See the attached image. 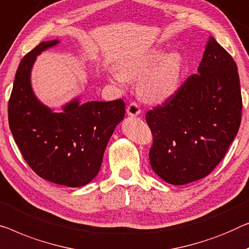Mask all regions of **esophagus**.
Segmentation results:
<instances>
[{
	"label": "esophagus",
	"mask_w": 249,
	"mask_h": 249,
	"mask_svg": "<svg viewBox=\"0 0 249 249\" xmlns=\"http://www.w3.org/2000/svg\"><path fill=\"white\" fill-rule=\"evenodd\" d=\"M126 112H127L128 116H137V115L141 114V109L137 104L135 103H132L129 104L127 106V108H126Z\"/></svg>",
	"instance_id": "34e87169"
}]
</instances>
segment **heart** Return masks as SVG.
<instances>
[{
	"label": "heart",
	"mask_w": 249,
	"mask_h": 249,
	"mask_svg": "<svg viewBox=\"0 0 249 249\" xmlns=\"http://www.w3.org/2000/svg\"><path fill=\"white\" fill-rule=\"evenodd\" d=\"M121 71L112 70L109 78L114 84L126 87L128 80L137 79V91L152 103L168 101L179 90L182 77V60L177 53L153 48L129 58L120 66Z\"/></svg>",
	"instance_id": "b5f03b06"
}]
</instances>
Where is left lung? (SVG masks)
Here are the masks:
<instances>
[{
	"mask_svg": "<svg viewBox=\"0 0 249 249\" xmlns=\"http://www.w3.org/2000/svg\"><path fill=\"white\" fill-rule=\"evenodd\" d=\"M239 75L231 55L209 36L198 73L146 113L152 170L173 185L207 177L225 157L242 121Z\"/></svg>",
	"mask_w": 249,
	"mask_h": 249,
	"instance_id": "1",
	"label": "left lung"
}]
</instances>
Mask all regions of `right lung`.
I'll return each instance as SVG.
<instances>
[{"mask_svg": "<svg viewBox=\"0 0 249 249\" xmlns=\"http://www.w3.org/2000/svg\"><path fill=\"white\" fill-rule=\"evenodd\" d=\"M59 43L41 42L21 60L7 107L9 125L33 171L53 183L77 188L98 174L107 143L125 116V104H81L78 95L60 108L44 105L33 91L32 68L38 55Z\"/></svg>", "mask_w": 249, "mask_h": 249, "instance_id": "1", "label": "right lung"}]
</instances>
